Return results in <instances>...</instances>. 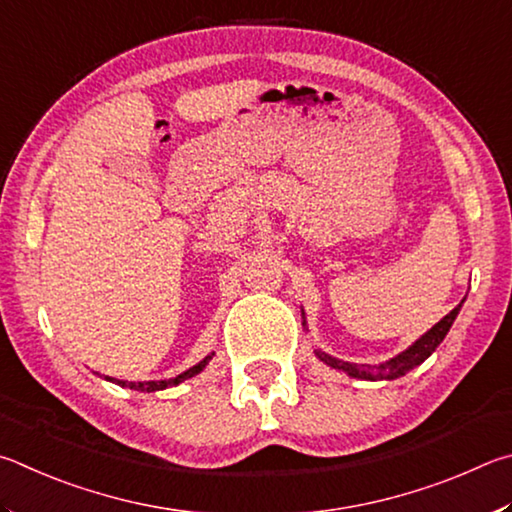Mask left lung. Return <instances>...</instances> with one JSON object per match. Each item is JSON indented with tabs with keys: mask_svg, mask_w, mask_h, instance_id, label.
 <instances>
[{
	"mask_svg": "<svg viewBox=\"0 0 512 512\" xmlns=\"http://www.w3.org/2000/svg\"><path fill=\"white\" fill-rule=\"evenodd\" d=\"M463 301L450 312V315H445L441 321H438L436 326L429 328L425 335H420L409 348H405V351L398 353L396 357H391V360H387V362H382V364H353V362H344V360H339V357H333V355L324 353V351H321V348H315V355L326 366H330V369L344 371L348 378L371 380V382L398 380L400 375H405L411 369H416V366L423 364L427 357L436 351L438 344H441L443 339H445V335L450 333V328L454 324L456 315H459ZM301 315H303V312H301ZM303 317H306V315H303ZM303 326H306V319H303Z\"/></svg>",
	"mask_w": 512,
	"mask_h": 512,
	"instance_id": "8db88e82",
	"label": "left lung"
}]
</instances>
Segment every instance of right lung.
Listing matches in <instances>:
<instances>
[{
    "label": "right lung",
    "mask_w": 512,
    "mask_h": 512,
    "mask_svg": "<svg viewBox=\"0 0 512 512\" xmlns=\"http://www.w3.org/2000/svg\"><path fill=\"white\" fill-rule=\"evenodd\" d=\"M213 355H215V353L206 355L204 360H200V362H197L195 366H191V369H188V371L179 373V375H175V378H168V380H150V382H125V380H112V378H105V380L116 382V384H119V387H128V389L143 391V393L164 391V389H168V387H177V384H182V382H184V380H188V378H195L197 373H202V371H204V366L211 362V357H213Z\"/></svg>",
    "instance_id": "obj_1"
}]
</instances>
